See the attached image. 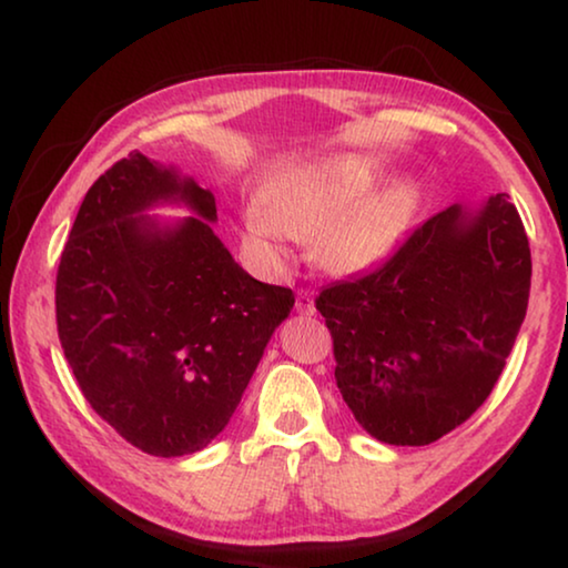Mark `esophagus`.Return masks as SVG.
I'll return each mask as SVG.
<instances>
[{"instance_id":"esophagus-1","label":"esophagus","mask_w":568,"mask_h":568,"mask_svg":"<svg viewBox=\"0 0 568 568\" xmlns=\"http://www.w3.org/2000/svg\"><path fill=\"white\" fill-rule=\"evenodd\" d=\"M297 313L313 315L315 313V292L313 290H300L297 292Z\"/></svg>"}]
</instances>
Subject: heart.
I'll list each match as a JSON object with an SVG mask.
<instances>
[{
  "label": "heart",
  "instance_id": "obj_1",
  "mask_svg": "<svg viewBox=\"0 0 568 568\" xmlns=\"http://www.w3.org/2000/svg\"><path fill=\"white\" fill-rule=\"evenodd\" d=\"M379 168L362 158L286 178L268 193V209L247 216V247L263 258H278V235L315 237V258L331 274L352 276L379 266L395 251L416 209V189L395 181L369 193Z\"/></svg>",
  "mask_w": 568,
  "mask_h": 568
}]
</instances>
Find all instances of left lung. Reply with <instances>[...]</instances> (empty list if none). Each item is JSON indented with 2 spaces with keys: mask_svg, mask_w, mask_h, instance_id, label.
Wrapping results in <instances>:
<instances>
[{
  "mask_svg": "<svg viewBox=\"0 0 568 568\" xmlns=\"http://www.w3.org/2000/svg\"><path fill=\"white\" fill-rule=\"evenodd\" d=\"M530 243L496 193L410 232L383 266L315 297L333 338L336 385L387 445H432L484 406L530 297Z\"/></svg>",
  "mask_w": 568,
  "mask_h": 568,
  "instance_id": "left-lung-1",
  "label": "left lung"
}]
</instances>
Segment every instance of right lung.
Listing matches in <instances>:
<instances>
[{"label":"right lung","instance_id":"add662e5","mask_svg":"<svg viewBox=\"0 0 568 568\" xmlns=\"http://www.w3.org/2000/svg\"><path fill=\"white\" fill-rule=\"evenodd\" d=\"M185 200L199 217L142 215ZM214 193L131 152L90 185L57 271V328L92 410L154 457L206 447L235 414L294 294L214 235Z\"/></svg>","mask_w":568,"mask_h":568}]
</instances>
